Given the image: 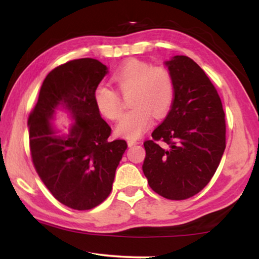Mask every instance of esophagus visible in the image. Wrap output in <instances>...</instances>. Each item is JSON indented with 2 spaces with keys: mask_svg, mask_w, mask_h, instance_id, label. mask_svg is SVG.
<instances>
[{
  "mask_svg": "<svg viewBox=\"0 0 259 259\" xmlns=\"http://www.w3.org/2000/svg\"><path fill=\"white\" fill-rule=\"evenodd\" d=\"M127 144H128L130 147H132V146H134V145L139 144V141L134 140V139H128V140H127Z\"/></svg>",
  "mask_w": 259,
  "mask_h": 259,
  "instance_id": "1",
  "label": "esophagus"
}]
</instances>
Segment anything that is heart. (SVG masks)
Listing matches in <instances>:
<instances>
[{"label": "heart", "instance_id": "obj_1", "mask_svg": "<svg viewBox=\"0 0 259 259\" xmlns=\"http://www.w3.org/2000/svg\"><path fill=\"white\" fill-rule=\"evenodd\" d=\"M113 80L122 94H130L132 109L122 115L115 126L119 136L137 139L153 123L155 118L167 114L175 99V83L167 69L150 63L131 60L116 70ZM94 104L107 119H118L122 105L116 92L107 84H99L94 91Z\"/></svg>", "mask_w": 259, "mask_h": 259}]
</instances>
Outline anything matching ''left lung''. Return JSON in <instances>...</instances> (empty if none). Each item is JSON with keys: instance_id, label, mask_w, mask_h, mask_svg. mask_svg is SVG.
I'll return each mask as SVG.
<instances>
[{"instance_id": "obj_1", "label": "left lung", "mask_w": 259, "mask_h": 259, "mask_svg": "<svg viewBox=\"0 0 259 259\" xmlns=\"http://www.w3.org/2000/svg\"><path fill=\"white\" fill-rule=\"evenodd\" d=\"M175 99L164 121L144 143L143 171L154 192L171 200L193 197L207 185L225 150V113L206 74L192 59L165 61ZM161 140L168 146L161 148Z\"/></svg>"}]
</instances>
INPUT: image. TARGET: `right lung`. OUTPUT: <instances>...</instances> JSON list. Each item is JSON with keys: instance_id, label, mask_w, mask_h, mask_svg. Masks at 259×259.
<instances>
[{"instance_id": "add662e5", "label": "right lung", "mask_w": 259, "mask_h": 259, "mask_svg": "<svg viewBox=\"0 0 259 259\" xmlns=\"http://www.w3.org/2000/svg\"><path fill=\"white\" fill-rule=\"evenodd\" d=\"M108 68L95 59L73 60L46 76L28 119L31 159L38 177L60 203L91 210L109 196L125 140L108 141L111 127L94 104ZM73 122L66 135L52 125L56 111Z\"/></svg>"}]
</instances>
